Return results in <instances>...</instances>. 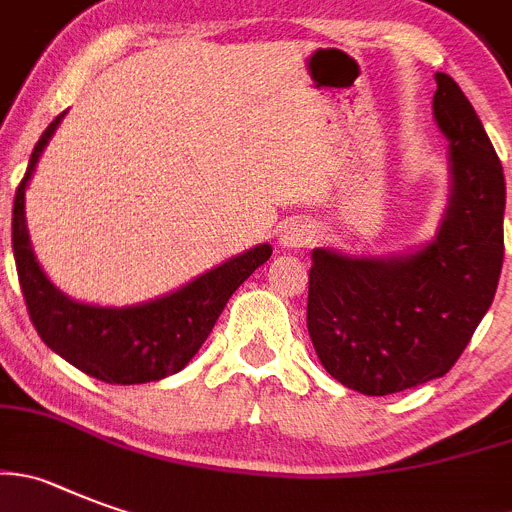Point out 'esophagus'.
I'll list each match as a JSON object with an SVG mask.
<instances>
[{
  "label": "esophagus",
  "mask_w": 512,
  "mask_h": 512,
  "mask_svg": "<svg viewBox=\"0 0 512 512\" xmlns=\"http://www.w3.org/2000/svg\"><path fill=\"white\" fill-rule=\"evenodd\" d=\"M314 225L307 220H292L281 228L279 246L281 248H304L314 241Z\"/></svg>",
  "instance_id": "obj_1"
}]
</instances>
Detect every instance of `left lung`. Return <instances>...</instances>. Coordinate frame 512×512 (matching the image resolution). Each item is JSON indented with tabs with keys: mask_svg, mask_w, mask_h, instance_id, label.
Listing matches in <instances>:
<instances>
[{
	"mask_svg": "<svg viewBox=\"0 0 512 512\" xmlns=\"http://www.w3.org/2000/svg\"><path fill=\"white\" fill-rule=\"evenodd\" d=\"M431 109L449 142V200L437 233L386 256L312 251L309 337L327 373L365 396L442 378L490 309L503 269V164L447 73H437Z\"/></svg>",
	"mask_w": 512,
	"mask_h": 512,
	"instance_id": "obj_1",
	"label": "left lung"
}]
</instances>
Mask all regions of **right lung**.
Segmentation results:
<instances>
[{"label": "right lung", "mask_w": 512, "mask_h": 512, "mask_svg": "<svg viewBox=\"0 0 512 512\" xmlns=\"http://www.w3.org/2000/svg\"><path fill=\"white\" fill-rule=\"evenodd\" d=\"M63 116L65 111L37 139L14 195L12 251L27 312L42 342L91 378L119 386L162 381L195 358L233 292L269 261L271 246L248 248L149 302L103 307L68 297L37 261L25 215L27 187Z\"/></svg>", "instance_id": "obj_1"}]
</instances>
